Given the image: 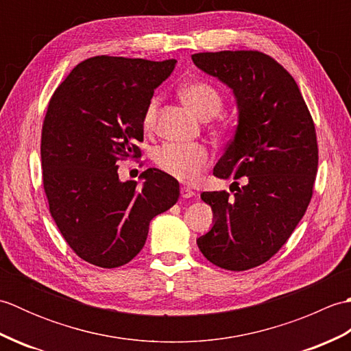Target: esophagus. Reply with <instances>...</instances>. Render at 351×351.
<instances>
[{
  "instance_id": "1",
  "label": "esophagus",
  "mask_w": 351,
  "mask_h": 351,
  "mask_svg": "<svg viewBox=\"0 0 351 351\" xmlns=\"http://www.w3.org/2000/svg\"><path fill=\"white\" fill-rule=\"evenodd\" d=\"M181 196H182L184 199H190V197H193V196H196V191L191 190L190 187H182V189H181Z\"/></svg>"
}]
</instances>
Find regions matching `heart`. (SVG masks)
<instances>
[{"label": "heart", "instance_id": "b5f03b06", "mask_svg": "<svg viewBox=\"0 0 351 351\" xmlns=\"http://www.w3.org/2000/svg\"><path fill=\"white\" fill-rule=\"evenodd\" d=\"M182 101L202 119H211L223 108V95L210 81L197 80L181 87ZM160 96L149 99L143 113V128L152 131L156 125ZM154 160L161 170L185 182H193L211 162L208 147L197 143H164L155 151Z\"/></svg>", "mask_w": 351, "mask_h": 351}]
</instances>
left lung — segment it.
Segmentation results:
<instances>
[{
  "instance_id": "1",
  "label": "left lung",
  "mask_w": 351,
  "mask_h": 351,
  "mask_svg": "<svg viewBox=\"0 0 351 351\" xmlns=\"http://www.w3.org/2000/svg\"><path fill=\"white\" fill-rule=\"evenodd\" d=\"M191 58L232 88L238 104L234 137L213 171L232 178L235 193L200 195L215 220L197 245L214 265L249 270L280 250L308 210L318 170L315 123L295 80L264 52H199Z\"/></svg>"
}]
</instances>
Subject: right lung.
<instances>
[{"instance_id":"obj_1","label":"right lung","mask_w":351,"mask_h":351,"mask_svg":"<svg viewBox=\"0 0 351 351\" xmlns=\"http://www.w3.org/2000/svg\"><path fill=\"white\" fill-rule=\"evenodd\" d=\"M175 63L96 56L51 96L40 140L43 190L60 234L88 264H128L151 220L180 199V184L158 169L145 170L141 185L117 175L119 161L141 156L145 108Z\"/></svg>"}]
</instances>
